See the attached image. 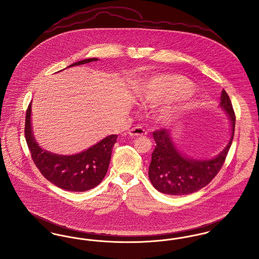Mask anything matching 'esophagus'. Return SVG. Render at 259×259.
<instances>
[{"label":"esophagus","instance_id":"1","mask_svg":"<svg viewBox=\"0 0 259 259\" xmlns=\"http://www.w3.org/2000/svg\"><path fill=\"white\" fill-rule=\"evenodd\" d=\"M129 135L132 137H139V136H146L147 135V131L142 128L141 126H136L133 127L132 129L129 130Z\"/></svg>","mask_w":259,"mask_h":259}]
</instances>
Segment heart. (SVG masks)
<instances>
[{
	"label": "heart",
	"instance_id": "heart-1",
	"mask_svg": "<svg viewBox=\"0 0 259 259\" xmlns=\"http://www.w3.org/2000/svg\"><path fill=\"white\" fill-rule=\"evenodd\" d=\"M193 90V84L186 77L177 74H161L143 79L136 89L138 100L145 105H153L166 100L185 98ZM182 105L169 103L156 111V117L163 123H170L177 117Z\"/></svg>",
	"mask_w": 259,
	"mask_h": 259
}]
</instances>
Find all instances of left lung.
<instances>
[{
    "label": "left lung",
    "instance_id": "8db88e82",
    "mask_svg": "<svg viewBox=\"0 0 259 259\" xmlns=\"http://www.w3.org/2000/svg\"><path fill=\"white\" fill-rule=\"evenodd\" d=\"M220 107L227 113L231 133L226 147L213 158L188 157L177 148L169 130L153 132L156 147L151 154L148 178L159 192L169 195L191 194L209 184L220 172L233 141L236 121L231 101L224 89Z\"/></svg>",
    "mask_w": 259,
    "mask_h": 259
}]
</instances>
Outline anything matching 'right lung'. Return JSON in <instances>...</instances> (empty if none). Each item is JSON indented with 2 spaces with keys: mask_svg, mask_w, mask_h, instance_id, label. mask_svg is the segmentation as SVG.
Segmentation results:
<instances>
[{
  "mask_svg": "<svg viewBox=\"0 0 259 259\" xmlns=\"http://www.w3.org/2000/svg\"><path fill=\"white\" fill-rule=\"evenodd\" d=\"M98 60V58H88L75 62L69 68ZM31 108L30 104L26 112L25 138L32 159L41 175L51 184L68 191L82 192L97 186L108 172L112 147L116 143L117 135L108 136L76 154L52 153L40 148L36 141L32 128Z\"/></svg>",
  "mask_w": 259,
  "mask_h": 259,
  "instance_id": "obj_1",
  "label": "right lung"
}]
</instances>
